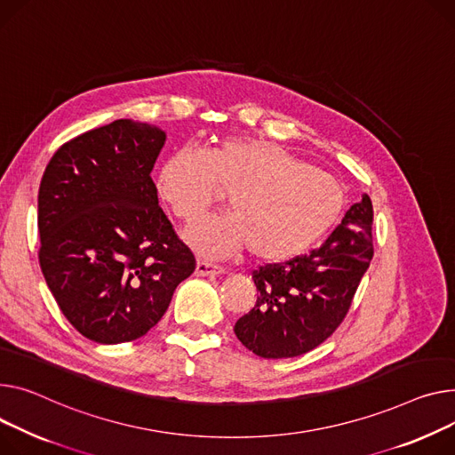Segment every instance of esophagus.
<instances>
[{"instance_id": "1", "label": "esophagus", "mask_w": 455, "mask_h": 455, "mask_svg": "<svg viewBox=\"0 0 455 455\" xmlns=\"http://www.w3.org/2000/svg\"><path fill=\"white\" fill-rule=\"evenodd\" d=\"M223 267L220 265H214V263H208V261H203V259H197L196 263V275L197 276H218V275H223Z\"/></svg>"}]
</instances>
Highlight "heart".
I'll return each instance as SVG.
<instances>
[{
    "mask_svg": "<svg viewBox=\"0 0 455 455\" xmlns=\"http://www.w3.org/2000/svg\"><path fill=\"white\" fill-rule=\"evenodd\" d=\"M228 192L230 212L201 220L183 234L204 258L223 259L249 249L261 263H283L307 252L335 227L346 206L340 180L280 144L225 140L203 151L183 148L166 159L157 194L187 223Z\"/></svg>",
    "mask_w": 455,
    "mask_h": 455,
    "instance_id": "heart-1",
    "label": "heart"
}]
</instances>
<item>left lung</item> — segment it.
I'll return each instance as SVG.
<instances>
[{
  "mask_svg": "<svg viewBox=\"0 0 455 455\" xmlns=\"http://www.w3.org/2000/svg\"><path fill=\"white\" fill-rule=\"evenodd\" d=\"M373 206L362 196L316 251L256 270V306L234 332L263 358L304 355L342 323L373 258Z\"/></svg>",
  "mask_w": 455,
  "mask_h": 455,
  "instance_id": "8db88e82",
  "label": "left lung"
}]
</instances>
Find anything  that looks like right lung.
<instances>
[{"label": "right lung", "instance_id": "right-lung-1", "mask_svg": "<svg viewBox=\"0 0 455 455\" xmlns=\"http://www.w3.org/2000/svg\"><path fill=\"white\" fill-rule=\"evenodd\" d=\"M164 142L161 128L118 118L66 142L42 177L44 278L71 325L93 342L146 335L196 270L151 180Z\"/></svg>", "mask_w": 455, "mask_h": 455}]
</instances>
